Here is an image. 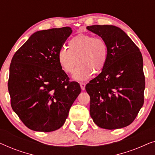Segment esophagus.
<instances>
[{
  "label": "esophagus",
  "mask_w": 155,
  "mask_h": 155,
  "mask_svg": "<svg viewBox=\"0 0 155 155\" xmlns=\"http://www.w3.org/2000/svg\"><path fill=\"white\" fill-rule=\"evenodd\" d=\"M85 85L86 84L84 82H80V87H81V89L82 90H85Z\"/></svg>",
  "instance_id": "esophagus-1"
}]
</instances>
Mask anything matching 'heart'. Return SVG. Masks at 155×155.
<instances>
[{
    "label": "heart",
    "mask_w": 155,
    "mask_h": 155,
    "mask_svg": "<svg viewBox=\"0 0 155 155\" xmlns=\"http://www.w3.org/2000/svg\"><path fill=\"white\" fill-rule=\"evenodd\" d=\"M108 58V46L104 39L92 35L80 34L68 41V49L59 51L58 60L66 73H73L77 62L80 63L73 75L75 80H86L92 74L99 73L105 67Z\"/></svg>",
    "instance_id": "b5f03b06"
}]
</instances>
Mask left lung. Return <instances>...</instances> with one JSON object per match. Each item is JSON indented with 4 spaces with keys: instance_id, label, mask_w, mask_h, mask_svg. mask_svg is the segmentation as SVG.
Segmentation results:
<instances>
[{
    "instance_id": "left-lung-1",
    "label": "left lung",
    "mask_w": 155,
    "mask_h": 155,
    "mask_svg": "<svg viewBox=\"0 0 155 155\" xmlns=\"http://www.w3.org/2000/svg\"><path fill=\"white\" fill-rule=\"evenodd\" d=\"M105 40L108 58L100 74L86 84L90 116L108 130L132 124L144 104L145 87L141 52L130 37L114 25L87 27Z\"/></svg>"
}]
</instances>
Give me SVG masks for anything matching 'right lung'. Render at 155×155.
<instances>
[{"mask_svg": "<svg viewBox=\"0 0 155 155\" xmlns=\"http://www.w3.org/2000/svg\"><path fill=\"white\" fill-rule=\"evenodd\" d=\"M71 33L69 27L38 31L12 57L8 82L11 107L31 130L60 128L81 92L80 84L69 81L58 60Z\"/></svg>", "mask_w": 155, "mask_h": 155, "instance_id": "right-lung-1", "label": "right lung"}]
</instances>
